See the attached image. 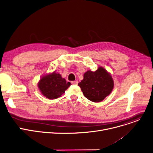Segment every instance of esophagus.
<instances>
[{
  "instance_id": "1",
  "label": "esophagus",
  "mask_w": 153,
  "mask_h": 153,
  "mask_svg": "<svg viewBox=\"0 0 153 153\" xmlns=\"http://www.w3.org/2000/svg\"><path fill=\"white\" fill-rule=\"evenodd\" d=\"M78 81L77 80H76V81H72V84H73V85H77V84H78Z\"/></svg>"
}]
</instances>
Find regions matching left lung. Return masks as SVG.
<instances>
[{"label":"left lung","mask_w":153,"mask_h":153,"mask_svg":"<svg viewBox=\"0 0 153 153\" xmlns=\"http://www.w3.org/2000/svg\"><path fill=\"white\" fill-rule=\"evenodd\" d=\"M84 97L93 102H100L109 95L114 88V81L110 74L100 67L95 72L88 71L78 84Z\"/></svg>","instance_id":"left-lung-1"}]
</instances>
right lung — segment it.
<instances>
[{
    "label": "right lung",
    "mask_w": 153,
    "mask_h": 153,
    "mask_svg": "<svg viewBox=\"0 0 153 153\" xmlns=\"http://www.w3.org/2000/svg\"><path fill=\"white\" fill-rule=\"evenodd\" d=\"M71 85V83L67 82L60 74L53 72L43 76L38 84V87L45 97L49 99H56L62 95Z\"/></svg>",
    "instance_id": "right-lung-1"
}]
</instances>
